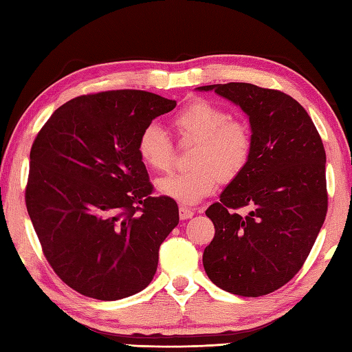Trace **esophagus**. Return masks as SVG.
<instances>
[{"instance_id":"34e87169","label":"esophagus","mask_w":352,"mask_h":352,"mask_svg":"<svg viewBox=\"0 0 352 352\" xmlns=\"http://www.w3.org/2000/svg\"><path fill=\"white\" fill-rule=\"evenodd\" d=\"M178 214H180L182 220H188L194 216V210H190V208H186V206H180Z\"/></svg>"}]
</instances>
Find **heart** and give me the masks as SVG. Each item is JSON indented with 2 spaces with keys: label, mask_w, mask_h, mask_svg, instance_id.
<instances>
[{
  "label": "heart",
  "mask_w": 352,
  "mask_h": 352,
  "mask_svg": "<svg viewBox=\"0 0 352 352\" xmlns=\"http://www.w3.org/2000/svg\"><path fill=\"white\" fill-rule=\"evenodd\" d=\"M178 141H197L190 153V170L158 180L166 197L182 205H195L214 192L219 180H233L245 169L253 152L252 130L228 110L206 99H195L172 119ZM136 152L146 168L168 172L175 162V147L157 124L141 130Z\"/></svg>",
  "instance_id": "b5f03b06"
}]
</instances>
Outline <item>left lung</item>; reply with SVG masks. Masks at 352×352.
Segmentation results:
<instances>
[{"instance_id": "left-lung-1", "label": "left lung", "mask_w": 352, "mask_h": 352, "mask_svg": "<svg viewBox=\"0 0 352 352\" xmlns=\"http://www.w3.org/2000/svg\"><path fill=\"white\" fill-rule=\"evenodd\" d=\"M199 90H214L239 105L253 136L245 169L206 210L216 234L204 252L205 272L230 294H272L300 272L323 226V141L302 105L283 91L243 82ZM245 206L250 213L236 212Z\"/></svg>"}]
</instances>
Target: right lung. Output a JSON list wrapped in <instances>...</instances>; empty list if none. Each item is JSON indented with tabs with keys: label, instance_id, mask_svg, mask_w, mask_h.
<instances>
[{
	"label": "right lung",
	"instance_id": "1",
	"mask_svg": "<svg viewBox=\"0 0 352 352\" xmlns=\"http://www.w3.org/2000/svg\"><path fill=\"white\" fill-rule=\"evenodd\" d=\"M175 105L142 90L85 94L58 107L35 136L26 208L46 261L79 294L115 301L153 279L178 206L152 195L136 141Z\"/></svg>",
	"mask_w": 352,
	"mask_h": 352
}]
</instances>
